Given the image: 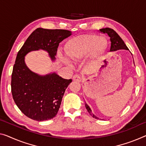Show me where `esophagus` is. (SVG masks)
Instances as JSON below:
<instances>
[{
  "mask_svg": "<svg viewBox=\"0 0 146 146\" xmlns=\"http://www.w3.org/2000/svg\"><path fill=\"white\" fill-rule=\"evenodd\" d=\"M82 76L79 74H75L73 76V80L74 81H77V82H81L82 81Z\"/></svg>",
  "mask_w": 146,
  "mask_h": 146,
  "instance_id": "1",
  "label": "esophagus"
}]
</instances>
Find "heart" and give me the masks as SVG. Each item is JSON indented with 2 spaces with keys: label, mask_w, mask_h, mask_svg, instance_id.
<instances>
[{
  "label": "heart",
  "mask_w": 146,
  "mask_h": 146,
  "mask_svg": "<svg viewBox=\"0 0 146 146\" xmlns=\"http://www.w3.org/2000/svg\"><path fill=\"white\" fill-rule=\"evenodd\" d=\"M107 46L106 40L96 35H84L72 39L66 47V54L72 60L83 59L91 53L96 58L104 52Z\"/></svg>",
  "instance_id": "heart-1"
}]
</instances>
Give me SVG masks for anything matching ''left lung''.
Wrapping results in <instances>:
<instances>
[{
    "label": "left lung",
    "instance_id": "obj_1",
    "mask_svg": "<svg viewBox=\"0 0 146 146\" xmlns=\"http://www.w3.org/2000/svg\"><path fill=\"white\" fill-rule=\"evenodd\" d=\"M99 30L101 33L107 34L109 36V37L110 38V42H111L110 51H117L119 50H129V49H128L127 46L125 45V42H123V40L121 39V38L118 35L117 33H116L113 29H110V28H104V29H99ZM85 105H86V108L87 111L89 112V114H90L92 117L93 118L98 119V118L92 113V111L90 108V107H89L86 103H85Z\"/></svg>",
    "mask_w": 146,
    "mask_h": 146
}]
</instances>
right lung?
<instances>
[{
    "label": "right lung",
    "mask_w": 146,
    "mask_h": 146,
    "mask_svg": "<svg viewBox=\"0 0 146 146\" xmlns=\"http://www.w3.org/2000/svg\"><path fill=\"white\" fill-rule=\"evenodd\" d=\"M71 35V31L64 29L38 28L17 53L11 91L15 104L27 117L38 121L55 117L66 89L72 80L64 79L55 73L41 76L33 72L25 63V56L31 51L42 49L55 60L59 43Z\"/></svg>",
    "instance_id": "right-lung-1"
}]
</instances>
